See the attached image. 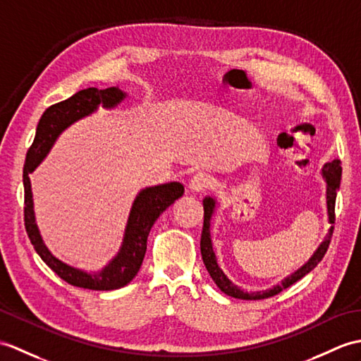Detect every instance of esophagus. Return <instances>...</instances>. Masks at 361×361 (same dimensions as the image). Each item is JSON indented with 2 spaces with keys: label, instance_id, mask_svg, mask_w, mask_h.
Here are the masks:
<instances>
[{
  "label": "esophagus",
  "instance_id": "34e87169",
  "mask_svg": "<svg viewBox=\"0 0 361 361\" xmlns=\"http://www.w3.org/2000/svg\"><path fill=\"white\" fill-rule=\"evenodd\" d=\"M211 186H212L211 177H209V175H206V173H203V172L194 175V178H192L190 183H189V189L192 192H197V194L207 190Z\"/></svg>",
  "mask_w": 361,
  "mask_h": 361
}]
</instances>
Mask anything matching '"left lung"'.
<instances>
[{"instance_id":"obj_1","label":"left lung","mask_w":361,"mask_h":361,"mask_svg":"<svg viewBox=\"0 0 361 361\" xmlns=\"http://www.w3.org/2000/svg\"><path fill=\"white\" fill-rule=\"evenodd\" d=\"M323 177L328 181V214H329V221L334 224L335 223V198H337V190L340 189V181H341V161L340 160H334L332 163H326L323 167ZM214 200L212 198H204L203 201V207H204V223H203V232H201V241H200V249H201V257H203V263L206 266V269L209 275L212 276V280L215 281L216 286L224 292L226 295L233 297V298H241V300H264L274 297L276 294H280L283 289H288L292 284L297 283L300 279H303L306 274L311 272L314 267L322 262L324 254L328 252L329 243L334 228H331V232L328 238H326L322 246L318 247L314 257L309 259V262L298 269L295 274H292L288 276L286 280H283L281 284L275 286L269 290H262V292H245L238 289L235 284H233L228 276L224 275V272L220 269L219 264H216L215 254L212 250V243H211V232H209V228H211V215L214 212Z\"/></svg>"}]
</instances>
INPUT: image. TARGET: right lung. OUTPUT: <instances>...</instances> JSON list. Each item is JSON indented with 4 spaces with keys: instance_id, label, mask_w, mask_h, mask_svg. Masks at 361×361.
I'll use <instances>...</instances> for the list:
<instances>
[{
    "instance_id": "add662e5",
    "label": "right lung",
    "mask_w": 361,
    "mask_h": 361,
    "mask_svg": "<svg viewBox=\"0 0 361 361\" xmlns=\"http://www.w3.org/2000/svg\"><path fill=\"white\" fill-rule=\"evenodd\" d=\"M123 98L124 94L118 89V86L107 87L104 90L89 87L77 92V94L64 99V102L49 106L44 114L41 115L39 123L37 126L35 138H33L32 146L26 154V161H24V226H26L29 240L41 259L58 276H61L64 281L72 284V286L92 290H114L120 289L129 281H132L133 276L140 271L142 258H145L147 235L150 229H152L154 223L167 207L173 204L184 194V188L180 183H169L163 184V186L147 188L141 190L135 203L132 206L128 229H126V237L120 254L115 257L114 262L106 269L98 274L90 275L64 264L50 254L44 246L37 229L35 216H33L29 173L46 157L47 150L54 145L55 138L60 135L61 130H64L67 126L89 115L90 112H94L99 103H103L104 106H115Z\"/></svg>"
}]
</instances>
